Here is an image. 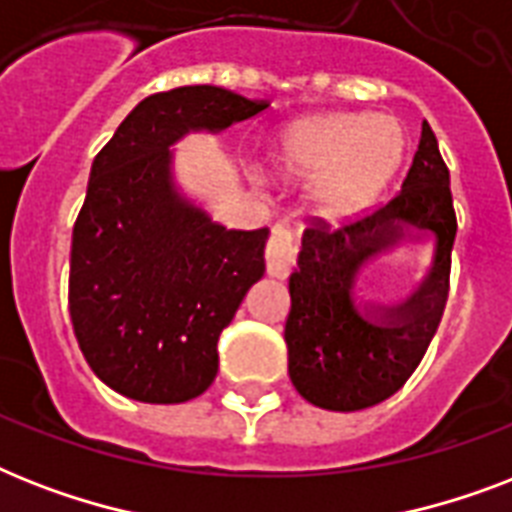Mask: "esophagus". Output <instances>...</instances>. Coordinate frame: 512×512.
<instances>
[{
  "mask_svg": "<svg viewBox=\"0 0 512 512\" xmlns=\"http://www.w3.org/2000/svg\"><path fill=\"white\" fill-rule=\"evenodd\" d=\"M297 257V241L295 233L289 231L287 225H276L268 239V249H265V268L268 276L273 279H287L292 268H295Z\"/></svg>",
  "mask_w": 512,
  "mask_h": 512,
  "instance_id": "34e87169",
  "label": "esophagus"
}]
</instances>
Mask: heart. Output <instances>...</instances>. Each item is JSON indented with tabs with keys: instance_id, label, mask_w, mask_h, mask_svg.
Returning a JSON list of instances; mask_svg holds the SVG:
<instances>
[{
	"instance_id": "obj_1",
	"label": "heart",
	"mask_w": 512,
	"mask_h": 512,
	"mask_svg": "<svg viewBox=\"0 0 512 512\" xmlns=\"http://www.w3.org/2000/svg\"><path fill=\"white\" fill-rule=\"evenodd\" d=\"M404 130L393 116H313L281 132L273 172L287 183H316L313 201L329 220H350L374 204L404 156Z\"/></svg>"
}]
</instances>
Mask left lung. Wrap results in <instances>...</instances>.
Returning <instances> with one entry per match:
<instances>
[{"label":"left lung","mask_w":512,"mask_h":512,"mask_svg":"<svg viewBox=\"0 0 512 512\" xmlns=\"http://www.w3.org/2000/svg\"><path fill=\"white\" fill-rule=\"evenodd\" d=\"M434 236L426 279L393 306L355 300L366 264L406 240ZM457 217L438 140L428 122L401 193L358 223L303 233L297 268L289 276L284 340L289 380L305 401L329 412H358L404 385L436 335L449 297V268Z\"/></svg>","instance_id":"obj_1"}]
</instances>
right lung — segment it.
<instances>
[{
    "label": "right lung",
    "instance_id": "add662e5",
    "mask_svg": "<svg viewBox=\"0 0 512 512\" xmlns=\"http://www.w3.org/2000/svg\"><path fill=\"white\" fill-rule=\"evenodd\" d=\"M268 100L193 84L140 100L95 156L71 239L68 311L87 364L143 404L215 382L217 340L265 273L268 228L228 231L175 183V143L228 130Z\"/></svg>",
    "mask_w": 512,
    "mask_h": 512
}]
</instances>
